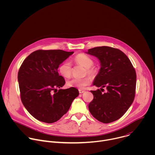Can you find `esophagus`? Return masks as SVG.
I'll list each match as a JSON object with an SVG mask.
<instances>
[{
    "instance_id": "esophagus-1",
    "label": "esophagus",
    "mask_w": 155,
    "mask_h": 155,
    "mask_svg": "<svg viewBox=\"0 0 155 155\" xmlns=\"http://www.w3.org/2000/svg\"><path fill=\"white\" fill-rule=\"evenodd\" d=\"M84 92H85V91H84V90H79V93H80V94H81V93H83Z\"/></svg>"
}]
</instances>
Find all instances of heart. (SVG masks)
Listing matches in <instances>:
<instances>
[{
    "instance_id": "heart-1",
    "label": "heart",
    "mask_w": 155,
    "mask_h": 155,
    "mask_svg": "<svg viewBox=\"0 0 155 155\" xmlns=\"http://www.w3.org/2000/svg\"><path fill=\"white\" fill-rule=\"evenodd\" d=\"M76 64L82 65L86 68V71L88 74H93L96 72V69L91 67L93 65V60L91 57L84 53H80L75 56L74 59ZM59 73L65 78H69L72 74V65L68 61H65L62 62L58 68ZM90 78L89 77L84 78H72L67 81V85L69 87H75L82 89L84 86L89 84Z\"/></svg>"
}]
</instances>
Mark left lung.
Here are the masks:
<instances>
[{"mask_svg": "<svg viewBox=\"0 0 155 155\" xmlns=\"http://www.w3.org/2000/svg\"><path fill=\"white\" fill-rule=\"evenodd\" d=\"M86 53L96 56L101 68L93 85L101 90L91 91L93 100L88 108L91 115L104 123L120 118L134 99L136 86V71L127 56L121 50L109 47L91 48ZM105 87L106 92L101 91Z\"/></svg>", "mask_w": 155, "mask_h": 155, "instance_id": "1", "label": "left lung"}]
</instances>
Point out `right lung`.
<instances>
[{
    "label": "right lung",
    "mask_w": 155,
    "mask_h": 155,
    "mask_svg": "<svg viewBox=\"0 0 155 155\" xmlns=\"http://www.w3.org/2000/svg\"><path fill=\"white\" fill-rule=\"evenodd\" d=\"M73 53L61 50H37L21 64L18 74L21 99L37 120L47 123L57 121L78 96V90L74 87L57 89L65 83L58 74L59 65Z\"/></svg>",
    "instance_id": "add662e5"
}]
</instances>
